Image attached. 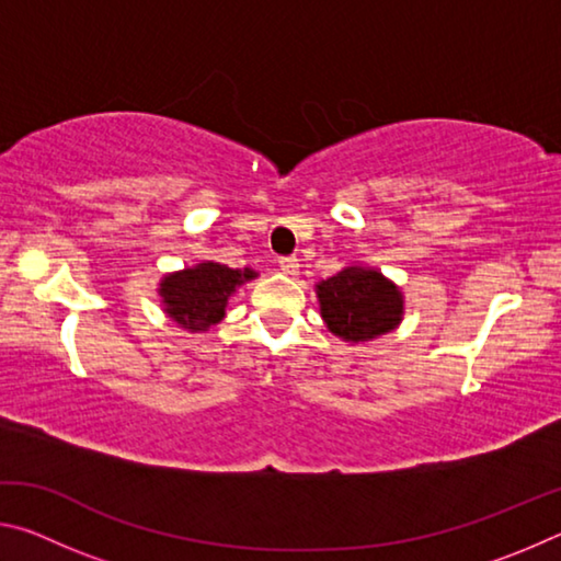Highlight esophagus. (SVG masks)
Listing matches in <instances>:
<instances>
[{"mask_svg": "<svg viewBox=\"0 0 561 561\" xmlns=\"http://www.w3.org/2000/svg\"><path fill=\"white\" fill-rule=\"evenodd\" d=\"M279 270L284 274H289V277H294V274H297V270H299V260L297 257H279Z\"/></svg>", "mask_w": 561, "mask_h": 561, "instance_id": "1", "label": "esophagus"}]
</instances>
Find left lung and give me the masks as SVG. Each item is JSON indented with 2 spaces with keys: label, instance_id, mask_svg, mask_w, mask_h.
<instances>
[{
  "label": "left lung",
  "instance_id": "left-lung-1",
  "mask_svg": "<svg viewBox=\"0 0 561 561\" xmlns=\"http://www.w3.org/2000/svg\"><path fill=\"white\" fill-rule=\"evenodd\" d=\"M321 317L331 334L366 341L391 331L403 314V299L376 270L348 267L317 284Z\"/></svg>",
  "mask_w": 561,
  "mask_h": 561
}]
</instances>
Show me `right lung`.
I'll use <instances>...</instances> for the list:
<instances>
[{"instance_id": "obj_1", "label": "right lung", "mask_w": 561, "mask_h": 561, "mask_svg": "<svg viewBox=\"0 0 561 561\" xmlns=\"http://www.w3.org/2000/svg\"><path fill=\"white\" fill-rule=\"evenodd\" d=\"M257 277L252 270H230L227 264L203 262L193 270L170 274L160 284L165 311L180 327L207 331L225 317L227 297L237 284Z\"/></svg>"}]
</instances>
